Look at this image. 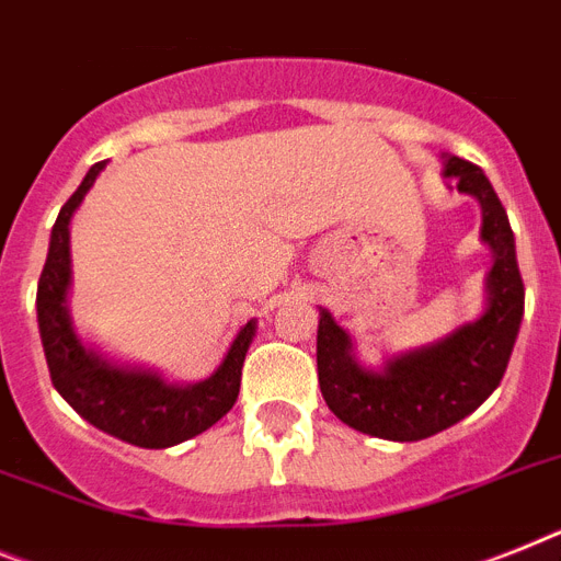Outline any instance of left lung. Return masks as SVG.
Listing matches in <instances>:
<instances>
[{
	"label": "left lung",
	"mask_w": 561,
	"mask_h": 561,
	"mask_svg": "<svg viewBox=\"0 0 561 561\" xmlns=\"http://www.w3.org/2000/svg\"><path fill=\"white\" fill-rule=\"evenodd\" d=\"M442 173L456 191L477 196L482 205V242L493 253L482 317L370 370L353 356V339L328 310H319L317 370L324 402L353 431L379 439H427L477 411L505 376L525 313L516 242L496 191L468 159L445 157Z\"/></svg>",
	"instance_id": "obj_1"
}]
</instances>
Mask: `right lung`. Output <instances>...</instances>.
<instances>
[{"mask_svg": "<svg viewBox=\"0 0 561 561\" xmlns=\"http://www.w3.org/2000/svg\"><path fill=\"white\" fill-rule=\"evenodd\" d=\"M105 162L84 173L82 185L62 205L50 230V248L36 288V319L48 359L50 382L65 402L93 427L136 448H173L216 425L233 408L242 382L244 353L256 322H248L230 342L222 365L196 385H173L153 370L116 365L88 347L68 313L70 219L91 191Z\"/></svg>", "mask_w": 561, "mask_h": 561, "instance_id": "1", "label": "right lung"}]
</instances>
